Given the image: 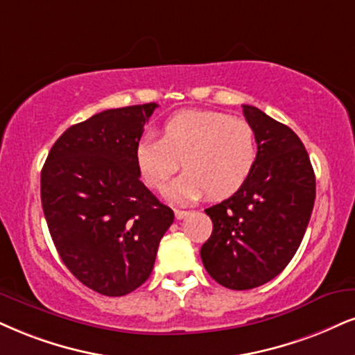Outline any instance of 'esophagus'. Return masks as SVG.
Returning a JSON list of instances; mask_svg holds the SVG:
<instances>
[{
	"mask_svg": "<svg viewBox=\"0 0 355 355\" xmlns=\"http://www.w3.org/2000/svg\"><path fill=\"white\" fill-rule=\"evenodd\" d=\"M174 216H176L178 220H181V218H184V217L189 216V212H187V211H179V209H176V211H174Z\"/></svg>",
	"mask_w": 355,
	"mask_h": 355,
	"instance_id": "obj_1",
	"label": "esophagus"
}]
</instances>
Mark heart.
<instances>
[{
    "label": "heart",
    "instance_id": "obj_1",
    "mask_svg": "<svg viewBox=\"0 0 355 355\" xmlns=\"http://www.w3.org/2000/svg\"><path fill=\"white\" fill-rule=\"evenodd\" d=\"M186 173L168 189L173 200L212 199L239 191L257 161V133L247 120L212 110H182L161 125V138L135 144L139 176L161 191L179 169Z\"/></svg>",
    "mask_w": 355,
    "mask_h": 355
}]
</instances>
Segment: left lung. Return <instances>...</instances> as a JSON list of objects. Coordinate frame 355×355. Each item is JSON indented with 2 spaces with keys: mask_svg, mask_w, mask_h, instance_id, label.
<instances>
[{
  "mask_svg": "<svg viewBox=\"0 0 355 355\" xmlns=\"http://www.w3.org/2000/svg\"><path fill=\"white\" fill-rule=\"evenodd\" d=\"M257 133V161L242 187L205 209L212 235L200 248L207 273L230 290L278 277L300 248L316 199L308 151L290 126L243 105Z\"/></svg>",
  "mask_w": 355,
  "mask_h": 355,
  "instance_id": "8db88e82",
  "label": "left lung"
}]
</instances>
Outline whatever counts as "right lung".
I'll return each instance as SVG.
<instances>
[{
    "label": "right lung",
    "mask_w": 355,
    "mask_h": 355,
    "mask_svg": "<svg viewBox=\"0 0 355 355\" xmlns=\"http://www.w3.org/2000/svg\"><path fill=\"white\" fill-rule=\"evenodd\" d=\"M156 103L112 108L72 125L51 148L41 202L64 265L87 288L125 296L150 278L174 220L139 181L135 144Z\"/></svg>",
    "instance_id": "add662e5"
}]
</instances>
